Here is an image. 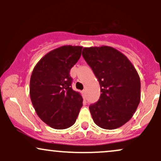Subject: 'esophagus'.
Masks as SVG:
<instances>
[{
  "instance_id": "esophagus-1",
  "label": "esophagus",
  "mask_w": 161,
  "mask_h": 161,
  "mask_svg": "<svg viewBox=\"0 0 161 161\" xmlns=\"http://www.w3.org/2000/svg\"><path fill=\"white\" fill-rule=\"evenodd\" d=\"M82 94H83V96H84V95H85V93H86V90H83L82 91Z\"/></svg>"
}]
</instances>
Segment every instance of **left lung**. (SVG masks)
I'll return each instance as SVG.
<instances>
[{"label": "left lung", "instance_id": "obj_1", "mask_svg": "<svg viewBox=\"0 0 161 161\" xmlns=\"http://www.w3.org/2000/svg\"><path fill=\"white\" fill-rule=\"evenodd\" d=\"M82 57L100 86L98 101L89 108L96 125L115 129L129 121L140 101V79L123 53L108 46L85 47Z\"/></svg>", "mask_w": 161, "mask_h": 161}]
</instances>
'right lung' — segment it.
I'll use <instances>...</instances> for the list:
<instances>
[{"label":"right lung","mask_w":161,"mask_h":161,"mask_svg":"<svg viewBox=\"0 0 161 161\" xmlns=\"http://www.w3.org/2000/svg\"><path fill=\"white\" fill-rule=\"evenodd\" d=\"M82 47L63 46L47 53L30 78L31 101L37 115L55 129L75 124L82 107V97L71 88V68L81 57Z\"/></svg>","instance_id":"add662e5"}]
</instances>
